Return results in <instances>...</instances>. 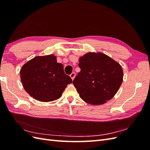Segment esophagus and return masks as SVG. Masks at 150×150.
Wrapping results in <instances>:
<instances>
[{"label":"esophagus","mask_w":150,"mask_h":150,"mask_svg":"<svg viewBox=\"0 0 150 150\" xmlns=\"http://www.w3.org/2000/svg\"><path fill=\"white\" fill-rule=\"evenodd\" d=\"M75 76H76V73L74 72H72V73L70 74V77L71 78V79L73 80L74 79V78H75Z\"/></svg>","instance_id":"esophagus-1"}]
</instances>
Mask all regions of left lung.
Listing matches in <instances>:
<instances>
[{"label": "left lung", "instance_id": "left-lung-1", "mask_svg": "<svg viewBox=\"0 0 150 150\" xmlns=\"http://www.w3.org/2000/svg\"><path fill=\"white\" fill-rule=\"evenodd\" d=\"M78 65L81 71L72 83L81 99L98 105L113 98L123 78L120 64L103 53L89 52L80 57Z\"/></svg>", "mask_w": 150, "mask_h": 150}]
</instances>
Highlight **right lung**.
Wrapping results in <instances>:
<instances>
[{"instance_id":"1","label":"right lung","mask_w":150,"mask_h":150,"mask_svg":"<svg viewBox=\"0 0 150 150\" xmlns=\"http://www.w3.org/2000/svg\"><path fill=\"white\" fill-rule=\"evenodd\" d=\"M20 74L26 92L42 102L59 99L67 85L72 83L70 76L64 73L63 65L57 62L53 54L33 58L22 67Z\"/></svg>"}]
</instances>
